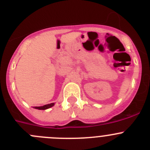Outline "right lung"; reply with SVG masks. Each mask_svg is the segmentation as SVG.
<instances>
[{
  "label": "right lung",
  "instance_id": "add662e5",
  "mask_svg": "<svg viewBox=\"0 0 150 150\" xmlns=\"http://www.w3.org/2000/svg\"><path fill=\"white\" fill-rule=\"evenodd\" d=\"M54 105V103H51V104H46V105H43V106H40V107H34L35 109H37V110H45L48 108H51V107H52Z\"/></svg>",
  "mask_w": 150,
  "mask_h": 150
}]
</instances>
